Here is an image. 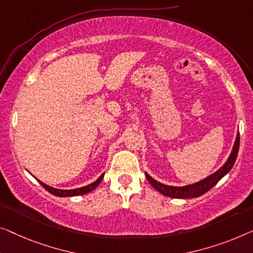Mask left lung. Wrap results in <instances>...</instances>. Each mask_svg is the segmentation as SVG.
<instances>
[{"label": "left lung", "mask_w": 253, "mask_h": 253, "mask_svg": "<svg viewBox=\"0 0 253 253\" xmlns=\"http://www.w3.org/2000/svg\"><path fill=\"white\" fill-rule=\"evenodd\" d=\"M239 148H240V134L237 133L234 146H233L232 152L229 154L227 161H226V163L221 166L216 172H213L212 175L206 177L205 179L200 180L198 183L191 184V185H186V186L165 185V184L158 182V180L152 178L148 172H145V176L151 185L156 188L158 192H160L161 194L166 195V197L175 198V199L198 198L200 195L205 194L206 192H208L210 188H212L226 174H227L229 170H231L236 161L237 153H239Z\"/></svg>", "instance_id": "obj_1"}]
</instances>
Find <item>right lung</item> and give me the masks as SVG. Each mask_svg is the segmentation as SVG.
Masks as SVG:
<instances>
[{"label": "right lung", "instance_id": "obj_1", "mask_svg": "<svg viewBox=\"0 0 253 253\" xmlns=\"http://www.w3.org/2000/svg\"><path fill=\"white\" fill-rule=\"evenodd\" d=\"M103 176L104 174L101 175L99 178H97L95 182L90 183L88 184V185L86 186H83V187H79V188H74V190H59V188H54L52 186H48L46 185V184L41 182V180H39V183L42 185L45 190H46L47 192H50L51 194L55 195V197H77V195H84L86 193H89V192H92L93 190H95V188L99 186V184L101 183V180L103 179Z\"/></svg>", "mask_w": 253, "mask_h": 253}]
</instances>
